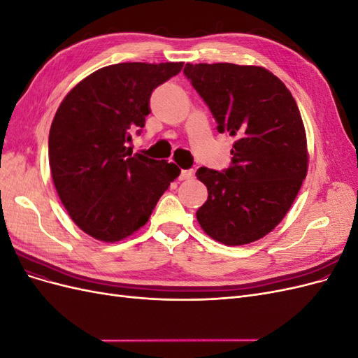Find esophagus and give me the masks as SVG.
I'll return each instance as SVG.
<instances>
[{"instance_id":"1","label":"esophagus","mask_w":358,"mask_h":358,"mask_svg":"<svg viewBox=\"0 0 358 358\" xmlns=\"http://www.w3.org/2000/svg\"><path fill=\"white\" fill-rule=\"evenodd\" d=\"M194 176V170L188 169V170H180V175H179V180H187V179H192Z\"/></svg>"}]
</instances>
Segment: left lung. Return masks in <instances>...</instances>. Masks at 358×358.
Returning <instances> with one entry per match:
<instances>
[{"label": "left lung", "mask_w": 358, "mask_h": 358, "mask_svg": "<svg viewBox=\"0 0 358 358\" xmlns=\"http://www.w3.org/2000/svg\"><path fill=\"white\" fill-rule=\"evenodd\" d=\"M183 71L209 106L218 131L236 137L230 169L200 167L196 173L209 194L197 221L220 243L255 242L284 220L308 175L297 103L264 67L188 62Z\"/></svg>", "instance_id": "8db88e82"}]
</instances>
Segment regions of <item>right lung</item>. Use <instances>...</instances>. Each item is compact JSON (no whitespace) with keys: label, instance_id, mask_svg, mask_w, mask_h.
I'll return each instance as SVG.
<instances>
[{"label":"right lung","instance_id":"1","mask_svg":"<svg viewBox=\"0 0 358 358\" xmlns=\"http://www.w3.org/2000/svg\"><path fill=\"white\" fill-rule=\"evenodd\" d=\"M183 62H121L86 76L64 96L49 131V166L64 208L82 231L119 242L143 227L180 170L131 155L129 129L143 128L150 94Z\"/></svg>","mask_w":358,"mask_h":358}]
</instances>
